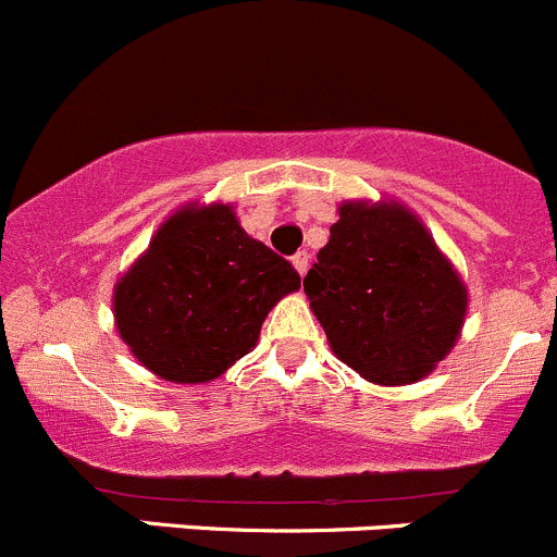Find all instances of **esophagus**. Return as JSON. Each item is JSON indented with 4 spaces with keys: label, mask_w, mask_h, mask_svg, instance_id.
Here are the masks:
<instances>
[{
    "label": "esophagus",
    "mask_w": 557,
    "mask_h": 557,
    "mask_svg": "<svg viewBox=\"0 0 557 557\" xmlns=\"http://www.w3.org/2000/svg\"><path fill=\"white\" fill-rule=\"evenodd\" d=\"M292 265H295V271L300 273V276H306V271H308V251L306 249L297 251V255L292 257Z\"/></svg>",
    "instance_id": "obj_1"
}]
</instances>
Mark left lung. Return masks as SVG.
<instances>
[{
  "mask_svg": "<svg viewBox=\"0 0 557 557\" xmlns=\"http://www.w3.org/2000/svg\"><path fill=\"white\" fill-rule=\"evenodd\" d=\"M302 278L330 349L376 384H411L449 355L468 295L404 206L344 202Z\"/></svg>",
  "mask_w": 557,
  "mask_h": 557,
  "instance_id": "8db88e82",
  "label": "left lung"
}]
</instances>
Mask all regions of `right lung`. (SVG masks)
Instances as JSON below:
<instances>
[{
  "instance_id": "right-lung-1",
  "label": "right lung",
  "mask_w": 557,
  "mask_h": 557,
  "mask_svg": "<svg viewBox=\"0 0 557 557\" xmlns=\"http://www.w3.org/2000/svg\"><path fill=\"white\" fill-rule=\"evenodd\" d=\"M300 273L249 238L230 206L184 208L115 284V327L132 355L175 384L211 382L260 338Z\"/></svg>"
}]
</instances>
